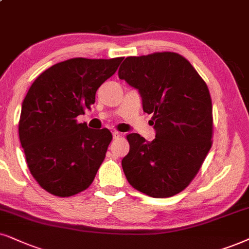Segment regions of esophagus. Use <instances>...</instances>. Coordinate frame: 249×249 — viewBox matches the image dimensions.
Returning <instances> with one entry per match:
<instances>
[{
  "label": "esophagus",
  "mask_w": 249,
  "mask_h": 249,
  "mask_svg": "<svg viewBox=\"0 0 249 249\" xmlns=\"http://www.w3.org/2000/svg\"><path fill=\"white\" fill-rule=\"evenodd\" d=\"M121 134L122 133H119L118 131H114L112 132V138H114V139H118V138L121 137Z\"/></svg>",
  "instance_id": "1"
}]
</instances>
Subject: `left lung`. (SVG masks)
Segmentation results:
<instances>
[{
  "label": "left lung",
  "mask_w": 249,
  "mask_h": 249,
  "mask_svg": "<svg viewBox=\"0 0 249 249\" xmlns=\"http://www.w3.org/2000/svg\"><path fill=\"white\" fill-rule=\"evenodd\" d=\"M118 77L138 89L156 132L152 142L138 133L126 137L130 152L122 166L127 181L152 197L178 194L212 148L208 87L186 58L170 52L126 57Z\"/></svg>",
  "instance_id": "left-lung-1"
}]
</instances>
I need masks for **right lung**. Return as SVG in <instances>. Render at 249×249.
Listing matches in <instances>:
<instances>
[{
    "instance_id": "right-lung-1",
    "label": "right lung",
    "mask_w": 249,
    "mask_h": 249,
    "mask_svg": "<svg viewBox=\"0 0 249 249\" xmlns=\"http://www.w3.org/2000/svg\"><path fill=\"white\" fill-rule=\"evenodd\" d=\"M123 57L71 58L42 72L21 103L19 139L27 166L43 190L71 196L92 184L112 134L78 123Z\"/></svg>"
}]
</instances>
